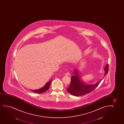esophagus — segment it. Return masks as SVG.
<instances>
[{"instance_id":"1","label":"esophagus","mask_w":124,"mask_h":124,"mask_svg":"<svg viewBox=\"0 0 124 124\" xmlns=\"http://www.w3.org/2000/svg\"><path fill=\"white\" fill-rule=\"evenodd\" d=\"M65 75H66V76H69V75H70V72H66V73L65 74Z\"/></svg>"}]
</instances>
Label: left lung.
Listing matches in <instances>:
<instances>
[{
	"mask_svg": "<svg viewBox=\"0 0 124 124\" xmlns=\"http://www.w3.org/2000/svg\"><path fill=\"white\" fill-rule=\"evenodd\" d=\"M105 75L108 73V64H107L105 66ZM78 75V71L76 70L74 72V75L71 76V83L67 89V91L70 94L75 96H81L93 91L98 85L102 79L99 80L94 85H87L80 81Z\"/></svg>",
	"mask_w": 124,
	"mask_h": 124,
	"instance_id": "8db88e82",
	"label": "left lung"
}]
</instances>
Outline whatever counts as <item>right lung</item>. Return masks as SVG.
<instances>
[{"instance_id": "obj_1", "label": "right lung", "mask_w": 124, "mask_h": 124, "mask_svg": "<svg viewBox=\"0 0 124 124\" xmlns=\"http://www.w3.org/2000/svg\"><path fill=\"white\" fill-rule=\"evenodd\" d=\"M52 80H51L50 81L47 82V83H46V85H45L42 88H40L39 89H37V90H31V91L33 92L36 93H42L43 92H46L49 88L50 84L51 83Z\"/></svg>"}]
</instances>
